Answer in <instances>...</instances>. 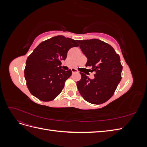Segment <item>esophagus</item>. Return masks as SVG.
Listing matches in <instances>:
<instances>
[{
  "label": "esophagus",
  "mask_w": 147,
  "mask_h": 147,
  "mask_svg": "<svg viewBox=\"0 0 147 147\" xmlns=\"http://www.w3.org/2000/svg\"><path fill=\"white\" fill-rule=\"evenodd\" d=\"M71 70H72V74H75V73H78V70H77V69H71Z\"/></svg>",
  "instance_id": "34e87169"
}]
</instances>
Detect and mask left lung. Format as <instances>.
Instances as JSON below:
<instances>
[{
    "label": "left lung",
    "mask_w": 147,
    "mask_h": 147,
    "mask_svg": "<svg viewBox=\"0 0 147 147\" xmlns=\"http://www.w3.org/2000/svg\"><path fill=\"white\" fill-rule=\"evenodd\" d=\"M80 48L87 57L86 67H91L94 78L82 72L77 82L83 99L93 104H101L109 100L121 80L123 66L119 56L109 44L99 39L78 40Z\"/></svg>",
    "instance_id": "left-lung-1"
}]
</instances>
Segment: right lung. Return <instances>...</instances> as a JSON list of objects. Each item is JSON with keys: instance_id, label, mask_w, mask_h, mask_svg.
Listing matches in <instances>:
<instances>
[{"instance_id": "obj_1", "label": "right lung", "mask_w": 147, "mask_h": 147, "mask_svg": "<svg viewBox=\"0 0 147 147\" xmlns=\"http://www.w3.org/2000/svg\"><path fill=\"white\" fill-rule=\"evenodd\" d=\"M78 40L57 35L40 43L28 56L24 69L30 92L42 101H51L61 92L70 69H61L70 48L78 47Z\"/></svg>"}]
</instances>
